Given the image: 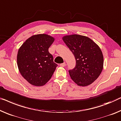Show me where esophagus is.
Instances as JSON below:
<instances>
[{
	"label": "esophagus",
	"instance_id": "obj_1",
	"mask_svg": "<svg viewBox=\"0 0 121 121\" xmlns=\"http://www.w3.org/2000/svg\"><path fill=\"white\" fill-rule=\"evenodd\" d=\"M65 66H66V63L65 62H64V63H62V64H60V66H61V67H65Z\"/></svg>",
	"mask_w": 121,
	"mask_h": 121
}]
</instances>
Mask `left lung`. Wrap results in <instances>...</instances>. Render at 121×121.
<instances>
[{"label":"left lung","instance_id":"obj_1","mask_svg":"<svg viewBox=\"0 0 121 121\" xmlns=\"http://www.w3.org/2000/svg\"><path fill=\"white\" fill-rule=\"evenodd\" d=\"M62 39L76 60L74 68L69 71L71 79L80 86L91 84L103 68V55L99 47L89 37L77 34L64 36Z\"/></svg>","mask_w":121,"mask_h":121}]
</instances>
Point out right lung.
I'll return each mask as SVG.
<instances>
[{
	"mask_svg": "<svg viewBox=\"0 0 121 121\" xmlns=\"http://www.w3.org/2000/svg\"><path fill=\"white\" fill-rule=\"evenodd\" d=\"M54 40L47 34H37L27 39L19 48L17 56L19 71L32 85H44L57 66L48 51Z\"/></svg>",
	"mask_w": 121,
	"mask_h": 121,
	"instance_id": "obj_1",
	"label": "right lung"
}]
</instances>
